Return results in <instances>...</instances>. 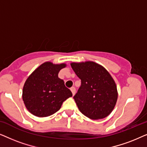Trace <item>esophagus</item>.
<instances>
[{
    "label": "esophagus",
    "mask_w": 147,
    "mask_h": 147,
    "mask_svg": "<svg viewBox=\"0 0 147 147\" xmlns=\"http://www.w3.org/2000/svg\"><path fill=\"white\" fill-rule=\"evenodd\" d=\"M70 90H71V91L72 92V94H73V95H75L76 92L75 87H71V88H70Z\"/></svg>",
    "instance_id": "obj_1"
}]
</instances>
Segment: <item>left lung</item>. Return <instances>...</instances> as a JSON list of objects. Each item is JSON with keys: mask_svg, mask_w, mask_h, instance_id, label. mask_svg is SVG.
<instances>
[{"mask_svg": "<svg viewBox=\"0 0 147 147\" xmlns=\"http://www.w3.org/2000/svg\"><path fill=\"white\" fill-rule=\"evenodd\" d=\"M81 80V86L74 96L80 111L94 120L102 119L111 113L118 98L115 82L104 67L94 61L71 63Z\"/></svg>", "mask_w": 147, "mask_h": 147, "instance_id": "left-lung-1", "label": "left lung"}]
</instances>
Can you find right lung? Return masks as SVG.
<instances>
[{"label":"right lung","instance_id":"add662e5","mask_svg":"<svg viewBox=\"0 0 147 147\" xmlns=\"http://www.w3.org/2000/svg\"><path fill=\"white\" fill-rule=\"evenodd\" d=\"M66 64H41L29 76L24 84L23 100L27 109L38 117H47L57 112L72 93L65 87L58 74Z\"/></svg>","mask_w":147,"mask_h":147}]
</instances>
